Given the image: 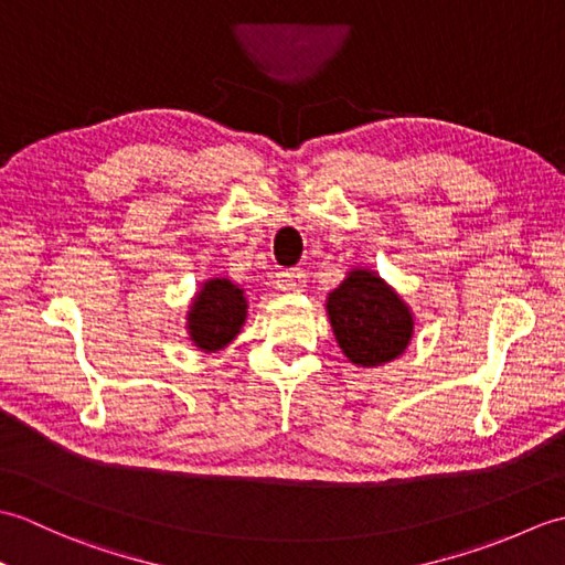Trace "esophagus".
Segmentation results:
<instances>
[{
    "label": "esophagus",
    "mask_w": 565,
    "mask_h": 565,
    "mask_svg": "<svg viewBox=\"0 0 565 565\" xmlns=\"http://www.w3.org/2000/svg\"><path fill=\"white\" fill-rule=\"evenodd\" d=\"M276 289L298 294L306 289V271L303 269H286L276 276Z\"/></svg>",
    "instance_id": "1"
}]
</instances>
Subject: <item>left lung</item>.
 <instances>
[{
	"mask_svg": "<svg viewBox=\"0 0 565 565\" xmlns=\"http://www.w3.org/2000/svg\"><path fill=\"white\" fill-rule=\"evenodd\" d=\"M328 318L342 354L374 369L398 359L413 338L411 308L376 271L356 267L328 296Z\"/></svg>",
	"mask_w": 565,
	"mask_h": 565,
	"instance_id": "8db88e82",
	"label": "left lung"
}]
</instances>
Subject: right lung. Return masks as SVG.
Instances as JSON below:
<instances>
[{
  "label": "right lung",
  "mask_w": 565,
  "mask_h": 565,
  "mask_svg": "<svg viewBox=\"0 0 565 565\" xmlns=\"http://www.w3.org/2000/svg\"><path fill=\"white\" fill-rule=\"evenodd\" d=\"M247 301L245 291L231 279L203 281L201 291L194 296L186 313L189 340L201 352H218L231 344L239 328L245 326Z\"/></svg>",
  "instance_id": "add662e5"
}]
</instances>
